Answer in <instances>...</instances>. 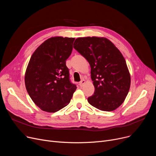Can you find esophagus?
<instances>
[{"mask_svg":"<svg viewBox=\"0 0 156 156\" xmlns=\"http://www.w3.org/2000/svg\"><path fill=\"white\" fill-rule=\"evenodd\" d=\"M85 83V81L84 80H81V81H80V83H79V85H80L81 87H83Z\"/></svg>","mask_w":156,"mask_h":156,"instance_id":"obj_1","label":"esophagus"}]
</instances>
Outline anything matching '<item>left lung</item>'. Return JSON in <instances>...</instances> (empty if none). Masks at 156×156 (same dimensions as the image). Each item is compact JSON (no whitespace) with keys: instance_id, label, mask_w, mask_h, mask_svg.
I'll list each match as a JSON object with an SVG mask.
<instances>
[{"instance_id":"obj_1","label":"left lung","mask_w":156,"mask_h":156,"mask_svg":"<svg viewBox=\"0 0 156 156\" xmlns=\"http://www.w3.org/2000/svg\"><path fill=\"white\" fill-rule=\"evenodd\" d=\"M74 48L91 68L95 87L88 102L104 111H112L124 102L130 87V75L125 58L118 48L105 38H78Z\"/></svg>"}]
</instances>
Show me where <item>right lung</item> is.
<instances>
[{"label":"right lung","mask_w":156,"mask_h":156,"mask_svg":"<svg viewBox=\"0 0 156 156\" xmlns=\"http://www.w3.org/2000/svg\"><path fill=\"white\" fill-rule=\"evenodd\" d=\"M74 38H48L32 54L25 73V86L41 109L55 112L70 102L76 85L71 83L66 61L73 50Z\"/></svg>","instance_id":"obj_1"}]
</instances>
